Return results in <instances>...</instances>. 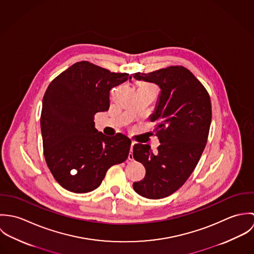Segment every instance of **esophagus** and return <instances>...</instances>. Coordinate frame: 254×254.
I'll use <instances>...</instances> for the list:
<instances>
[{"label": "esophagus", "instance_id": "34e87169", "mask_svg": "<svg viewBox=\"0 0 254 254\" xmlns=\"http://www.w3.org/2000/svg\"><path fill=\"white\" fill-rule=\"evenodd\" d=\"M135 145V143L134 142H132V144H131V148H130V153H129V155H128V159L129 160H133L134 159V157H133V153H132V149H133V146Z\"/></svg>", "mask_w": 254, "mask_h": 254}]
</instances>
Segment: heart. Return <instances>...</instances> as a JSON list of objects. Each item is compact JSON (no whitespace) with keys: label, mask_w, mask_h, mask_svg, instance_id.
<instances>
[{"label":"heart","mask_w":254,"mask_h":254,"mask_svg":"<svg viewBox=\"0 0 254 254\" xmlns=\"http://www.w3.org/2000/svg\"><path fill=\"white\" fill-rule=\"evenodd\" d=\"M142 85H145V83H144V84H142Z\"/></svg>","instance_id":"b5f03b06"}]
</instances>
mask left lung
Here are the masks:
<instances>
[{"instance_id":"obj_1","label":"left lung","mask_w":254,"mask_h":254,"mask_svg":"<svg viewBox=\"0 0 254 254\" xmlns=\"http://www.w3.org/2000/svg\"><path fill=\"white\" fill-rule=\"evenodd\" d=\"M131 77L155 83L161 89L150 116L156 123L160 145L153 152L148 145H134L133 157L145 166L146 173L133 188L146 198H163L181 188L202 154L212 117L210 97L200 81L182 65L133 73Z\"/></svg>"}]
</instances>
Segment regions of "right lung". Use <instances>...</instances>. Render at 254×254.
Masks as SVG:
<instances>
[{
	"instance_id": "add662e5",
	"label": "right lung",
	"mask_w": 254,
	"mask_h": 254,
	"mask_svg": "<svg viewBox=\"0 0 254 254\" xmlns=\"http://www.w3.org/2000/svg\"><path fill=\"white\" fill-rule=\"evenodd\" d=\"M86 61L72 64L49 85L41 112L46 163L65 190L84 193L97 189L112 165L124 162L131 140L108 137L95 128L94 116L109 109V91L128 80Z\"/></svg>"
}]
</instances>
